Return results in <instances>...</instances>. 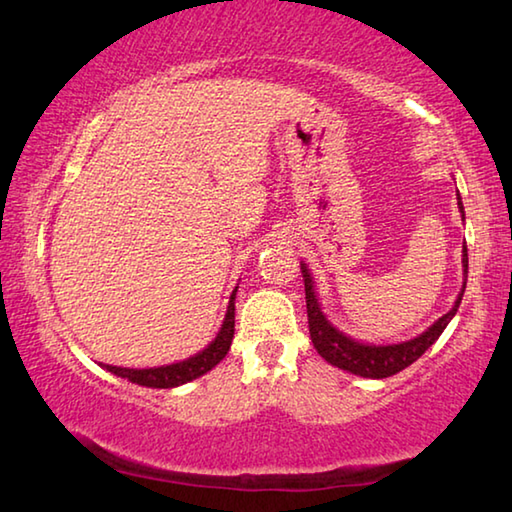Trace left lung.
<instances>
[{
	"label": "left lung",
	"mask_w": 512,
	"mask_h": 512,
	"mask_svg": "<svg viewBox=\"0 0 512 512\" xmlns=\"http://www.w3.org/2000/svg\"><path fill=\"white\" fill-rule=\"evenodd\" d=\"M459 209L463 213V202L459 197ZM465 215V213H463ZM303 272V283H306V306H308V328H310V339L315 344L317 353L324 357L337 369H344L353 375H362V378H373L382 380L389 378V375H396L402 369H407L409 364H414L420 355H423L429 346H432L438 337H441L443 330L450 324L452 317L459 310L461 297L465 292V281L463 290L456 299L454 308L436 321L434 326H429L423 335H418L409 342L402 344H389V346H369L362 342H355V339L346 337L344 333L330 324L324 312L319 308L315 285H312V276L306 270V263H301ZM463 274L468 276V249L463 245Z\"/></svg>",
	"instance_id": "left-lung-1"
}]
</instances>
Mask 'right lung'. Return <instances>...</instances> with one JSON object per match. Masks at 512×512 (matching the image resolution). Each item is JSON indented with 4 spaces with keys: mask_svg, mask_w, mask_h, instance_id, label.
Listing matches in <instances>:
<instances>
[{
    "mask_svg": "<svg viewBox=\"0 0 512 512\" xmlns=\"http://www.w3.org/2000/svg\"><path fill=\"white\" fill-rule=\"evenodd\" d=\"M233 326H236V290H233L229 299L227 315H224L220 333L215 335L213 342L193 357H188L184 362L177 364H166L157 366V369H121V366H110L105 369L119 375V378L130 380L134 384H141V387H152V389H173L179 384H186L195 378H200L206 371H211L215 364H220L227 355L231 339H233Z\"/></svg>",
    "mask_w": 512,
    "mask_h": 512,
    "instance_id": "obj_1",
    "label": "right lung"
}]
</instances>
